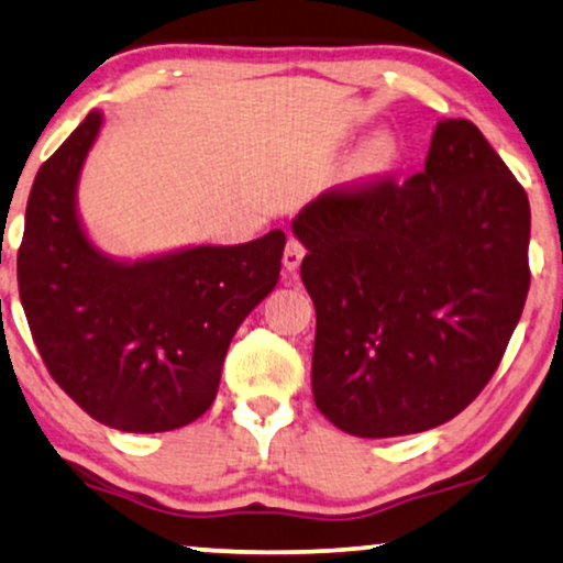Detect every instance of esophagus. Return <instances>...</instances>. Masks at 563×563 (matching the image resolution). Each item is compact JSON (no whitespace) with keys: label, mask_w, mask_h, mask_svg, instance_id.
I'll use <instances>...</instances> for the list:
<instances>
[{"label":"esophagus","mask_w":563,"mask_h":563,"mask_svg":"<svg viewBox=\"0 0 563 563\" xmlns=\"http://www.w3.org/2000/svg\"><path fill=\"white\" fill-rule=\"evenodd\" d=\"M302 258H305L302 243L295 241V238H289L287 249H284V258H282L284 268H287V272H295V268H297L299 264H302Z\"/></svg>","instance_id":"34e87169"}]
</instances>
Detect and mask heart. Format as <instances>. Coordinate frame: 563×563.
<instances>
[{"label":"heart","mask_w":563,"mask_h":563,"mask_svg":"<svg viewBox=\"0 0 563 563\" xmlns=\"http://www.w3.org/2000/svg\"><path fill=\"white\" fill-rule=\"evenodd\" d=\"M405 143L395 128L382 125L361 141L343 166V184L351 189H366L387 179L402 164Z\"/></svg>","instance_id":"heart-1"}]
</instances>
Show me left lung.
Returning a JSON list of instances; mask_svg holds the SVG:
<instances>
[{"label": "left lung", "mask_w": 563, "mask_h": 563, "mask_svg": "<svg viewBox=\"0 0 563 563\" xmlns=\"http://www.w3.org/2000/svg\"><path fill=\"white\" fill-rule=\"evenodd\" d=\"M318 314L312 395L358 438L422 433L499 366L530 272L526 189L468 120H441L405 184L322 195L291 220Z\"/></svg>", "instance_id": "8db88e82"}]
</instances>
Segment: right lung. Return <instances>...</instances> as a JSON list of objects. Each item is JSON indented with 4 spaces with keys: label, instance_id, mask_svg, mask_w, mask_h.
<instances>
[{
    "label": "right lung",
    "instance_id": "right-lung-1",
    "mask_svg": "<svg viewBox=\"0 0 563 563\" xmlns=\"http://www.w3.org/2000/svg\"><path fill=\"white\" fill-rule=\"evenodd\" d=\"M102 125L104 112L91 110L35 176L20 299L51 376L84 412L125 433H164L212 405L235 330L279 282L287 235L110 256L79 214Z\"/></svg>",
    "mask_w": 563,
    "mask_h": 563
}]
</instances>
